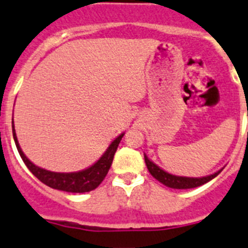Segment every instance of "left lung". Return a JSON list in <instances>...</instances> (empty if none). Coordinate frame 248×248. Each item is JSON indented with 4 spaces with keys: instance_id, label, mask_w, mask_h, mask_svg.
I'll list each match as a JSON object with an SVG mask.
<instances>
[{
    "instance_id": "1",
    "label": "left lung",
    "mask_w": 248,
    "mask_h": 248,
    "mask_svg": "<svg viewBox=\"0 0 248 248\" xmlns=\"http://www.w3.org/2000/svg\"><path fill=\"white\" fill-rule=\"evenodd\" d=\"M144 160H145L146 167H148L149 172L153 175L155 179H157L158 182L162 183L163 185L168 186V188L172 189H191L196 188V186H200V185H203L205 183L210 182L213 178L217 177L220 173V170L213 173V174L207 175V177L202 178H189V177H178V175L170 174V173L165 172L163 170H161L158 166H156L153 161L149 160L146 157V155H144Z\"/></svg>"
}]
</instances>
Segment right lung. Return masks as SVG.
I'll use <instances>...</instances> for the list:
<instances>
[{
	"label": "right lung",
	"mask_w": 248,
	"mask_h": 248,
	"mask_svg": "<svg viewBox=\"0 0 248 248\" xmlns=\"http://www.w3.org/2000/svg\"><path fill=\"white\" fill-rule=\"evenodd\" d=\"M12 128H13V138L16 141V149L19 151V155L23 158L26 167L30 170V172L35 175L37 179H40L43 184L48 185L49 188L58 189L62 191H68V193H88L91 190H94L98 185L103 182L105 175L108 174L111 166L114 155L117 150L120 141H121L124 133L120 134L107 149L102 157L97 161L93 166H91L87 170H80V172L74 173H58L50 172V170H43V168L37 167L33 165L21 151L19 146L18 139H16V129H14L13 121H12Z\"/></svg>",
	"instance_id": "1"
}]
</instances>
